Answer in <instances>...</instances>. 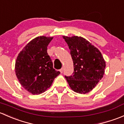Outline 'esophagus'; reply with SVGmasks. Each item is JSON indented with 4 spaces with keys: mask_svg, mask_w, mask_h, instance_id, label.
Returning a JSON list of instances; mask_svg holds the SVG:
<instances>
[{
    "mask_svg": "<svg viewBox=\"0 0 124 124\" xmlns=\"http://www.w3.org/2000/svg\"><path fill=\"white\" fill-rule=\"evenodd\" d=\"M60 73H62V71H63V69H61L60 70Z\"/></svg>",
    "mask_w": 124,
    "mask_h": 124,
    "instance_id": "34e87169",
    "label": "esophagus"
}]
</instances>
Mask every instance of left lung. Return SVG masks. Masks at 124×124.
I'll return each mask as SVG.
<instances>
[{"instance_id": "left-lung-1", "label": "left lung", "mask_w": 124, "mask_h": 124, "mask_svg": "<svg viewBox=\"0 0 124 124\" xmlns=\"http://www.w3.org/2000/svg\"><path fill=\"white\" fill-rule=\"evenodd\" d=\"M70 50L74 71L65 76L70 88L79 94H86L94 88L103 78L106 62L100 51L82 37L63 36Z\"/></svg>"}]
</instances>
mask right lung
<instances>
[{"instance_id":"obj_1","label":"right lung","mask_w":124,"mask_h":124,"mask_svg":"<svg viewBox=\"0 0 124 124\" xmlns=\"http://www.w3.org/2000/svg\"><path fill=\"white\" fill-rule=\"evenodd\" d=\"M53 37L38 36L29 42L19 53L15 69L16 76L25 90L33 95L42 94L51 86L60 73L53 68L47 46Z\"/></svg>"}]
</instances>
